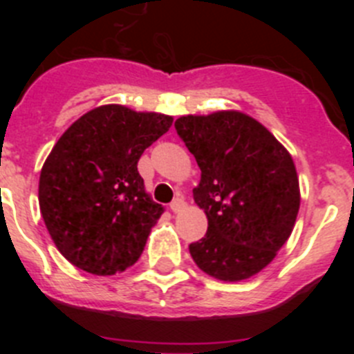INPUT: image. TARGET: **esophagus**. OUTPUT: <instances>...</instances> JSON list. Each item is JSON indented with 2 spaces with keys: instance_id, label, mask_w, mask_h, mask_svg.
Segmentation results:
<instances>
[{
  "instance_id": "1",
  "label": "esophagus",
  "mask_w": 354,
  "mask_h": 354,
  "mask_svg": "<svg viewBox=\"0 0 354 354\" xmlns=\"http://www.w3.org/2000/svg\"><path fill=\"white\" fill-rule=\"evenodd\" d=\"M184 207H186V204H184V200H183V198H175L174 202H171V204H170L171 212H175V214H177V212L183 211Z\"/></svg>"
}]
</instances>
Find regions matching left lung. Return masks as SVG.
Instances as JSON below:
<instances>
[{"label": "left lung", "mask_w": 354, "mask_h": 354, "mask_svg": "<svg viewBox=\"0 0 354 354\" xmlns=\"http://www.w3.org/2000/svg\"><path fill=\"white\" fill-rule=\"evenodd\" d=\"M175 129L198 162L193 198L207 234L189 245L200 270L223 282L257 274L286 245L299 211V180L286 147L241 111L186 115Z\"/></svg>", "instance_id": "8db88e82"}]
</instances>
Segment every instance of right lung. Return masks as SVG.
I'll use <instances>...</instances> for the list:
<instances>
[{"mask_svg":"<svg viewBox=\"0 0 354 354\" xmlns=\"http://www.w3.org/2000/svg\"><path fill=\"white\" fill-rule=\"evenodd\" d=\"M174 118L120 104L90 109L53 147L39 180L44 223L80 270L108 277L138 261L165 209L145 192L138 161Z\"/></svg>","mask_w":354,"mask_h":354,"instance_id":"obj_1","label":"right lung"}]
</instances>
